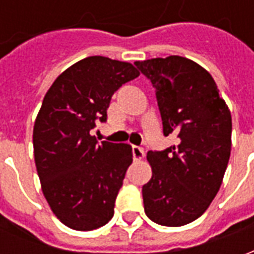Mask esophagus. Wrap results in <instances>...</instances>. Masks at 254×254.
Returning a JSON list of instances; mask_svg holds the SVG:
<instances>
[{
  "label": "esophagus",
  "instance_id": "esophagus-1",
  "mask_svg": "<svg viewBox=\"0 0 254 254\" xmlns=\"http://www.w3.org/2000/svg\"><path fill=\"white\" fill-rule=\"evenodd\" d=\"M133 152V159L134 160H141L144 158V149L138 145H133L132 147Z\"/></svg>",
  "mask_w": 254,
  "mask_h": 254
}]
</instances>
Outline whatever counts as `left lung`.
Here are the masks:
<instances>
[{
    "instance_id": "obj_1",
    "label": "left lung",
    "mask_w": 254,
    "mask_h": 254,
    "mask_svg": "<svg viewBox=\"0 0 254 254\" xmlns=\"http://www.w3.org/2000/svg\"><path fill=\"white\" fill-rule=\"evenodd\" d=\"M156 89L163 134L177 145L149 151L152 177L143 187L152 222L184 226L207 211L223 181L231 151V114L212 76L180 56L136 61Z\"/></svg>"
}]
</instances>
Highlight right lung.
I'll return each mask as SVG.
<instances>
[{
    "label": "right lung",
    "mask_w": 254,
    "mask_h": 254,
    "mask_svg": "<svg viewBox=\"0 0 254 254\" xmlns=\"http://www.w3.org/2000/svg\"><path fill=\"white\" fill-rule=\"evenodd\" d=\"M138 74L132 64L87 57L61 73L45 95L32 136L36 170L53 213L70 229H99L114 215L132 147L99 144L89 132L96 120H107L113 94Z\"/></svg>",
    "instance_id": "add662e5"
}]
</instances>
